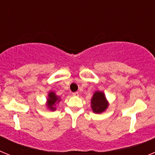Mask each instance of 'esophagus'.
<instances>
[{"label":"esophagus","instance_id":"obj_1","mask_svg":"<svg viewBox=\"0 0 155 155\" xmlns=\"http://www.w3.org/2000/svg\"><path fill=\"white\" fill-rule=\"evenodd\" d=\"M72 94H73L74 96H78V95H79V93L78 92V91H75V92L72 93Z\"/></svg>","mask_w":155,"mask_h":155}]
</instances>
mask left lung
Returning <instances> with one entry per match:
<instances>
[{
  "mask_svg": "<svg viewBox=\"0 0 155 155\" xmlns=\"http://www.w3.org/2000/svg\"><path fill=\"white\" fill-rule=\"evenodd\" d=\"M108 107V103L105 99L103 92L96 91L93 94L91 98V109L93 112L96 113H102Z\"/></svg>",
  "mask_w": 155,
  "mask_h": 155,
  "instance_id": "obj_1",
  "label": "left lung"
}]
</instances>
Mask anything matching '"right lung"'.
Returning <instances> with one entry per match:
<instances>
[{
    "mask_svg": "<svg viewBox=\"0 0 155 155\" xmlns=\"http://www.w3.org/2000/svg\"><path fill=\"white\" fill-rule=\"evenodd\" d=\"M57 102H60L59 98L55 94V93L50 92L49 93V98L47 100V105L51 110H55L56 108H53V105Z\"/></svg>",
    "mask_w": 155,
    "mask_h": 155,
    "instance_id": "obj_1",
    "label": "right lung"
}]
</instances>
